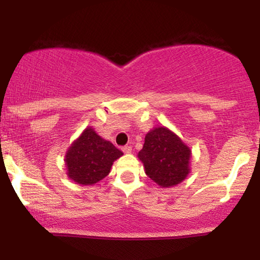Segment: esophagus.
I'll list each match as a JSON object with an SVG mask.
<instances>
[{
	"mask_svg": "<svg viewBox=\"0 0 260 260\" xmlns=\"http://www.w3.org/2000/svg\"><path fill=\"white\" fill-rule=\"evenodd\" d=\"M122 150H123V153L129 154L132 153V147L131 145H124V147H122Z\"/></svg>",
	"mask_w": 260,
	"mask_h": 260,
	"instance_id": "obj_1",
	"label": "esophagus"
}]
</instances>
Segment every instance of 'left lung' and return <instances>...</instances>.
Masks as SVG:
<instances>
[{
  "label": "left lung",
  "mask_w": 260,
  "mask_h": 260,
  "mask_svg": "<svg viewBox=\"0 0 260 260\" xmlns=\"http://www.w3.org/2000/svg\"><path fill=\"white\" fill-rule=\"evenodd\" d=\"M138 157L144 164L145 174L161 187L178 184L189 172V148L165 127L155 128L145 136Z\"/></svg>",
  "instance_id": "8db88e82"
}]
</instances>
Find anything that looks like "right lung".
Returning a JSON list of instances; mask_svg holds the SVG:
<instances>
[{
    "label": "right lung",
    "mask_w": 260,
    "mask_h": 260,
    "mask_svg": "<svg viewBox=\"0 0 260 260\" xmlns=\"http://www.w3.org/2000/svg\"><path fill=\"white\" fill-rule=\"evenodd\" d=\"M123 155L112 143L86 128L66 155L68 176L79 184H94L109 175L113 161Z\"/></svg>",
    "instance_id": "right-lung-1"
}]
</instances>
